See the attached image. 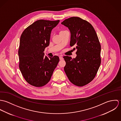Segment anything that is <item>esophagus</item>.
<instances>
[{
	"label": "esophagus",
	"mask_w": 121,
	"mask_h": 121,
	"mask_svg": "<svg viewBox=\"0 0 121 121\" xmlns=\"http://www.w3.org/2000/svg\"><path fill=\"white\" fill-rule=\"evenodd\" d=\"M59 58H60V60H62L63 59V57H62V56H60V57H59Z\"/></svg>",
	"instance_id": "1"
}]
</instances>
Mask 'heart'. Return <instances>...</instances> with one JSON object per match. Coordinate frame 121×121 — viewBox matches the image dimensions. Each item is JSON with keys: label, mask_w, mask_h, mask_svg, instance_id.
<instances>
[{"label": "heart", "mask_w": 121, "mask_h": 121, "mask_svg": "<svg viewBox=\"0 0 121 121\" xmlns=\"http://www.w3.org/2000/svg\"><path fill=\"white\" fill-rule=\"evenodd\" d=\"M65 31H66V30H61V31H60V33H59V34H60H60H62L63 33H64V32H65Z\"/></svg>", "instance_id": "heart-1"}]
</instances>
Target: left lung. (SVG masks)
I'll use <instances>...</instances> for the list:
<instances>
[{
    "instance_id": "left-lung-1",
    "label": "left lung",
    "mask_w": 121,
    "mask_h": 121,
    "mask_svg": "<svg viewBox=\"0 0 121 121\" xmlns=\"http://www.w3.org/2000/svg\"><path fill=\"white\" fill-rule=\"evenodd\" d=\"M61 24L71 33L70 46L77 49L75 58L65 56L64 71L73 84L82 86L95 77L101 63V46L94 27L86 20L77 17H70Z\"/></svg>"
}]
</instances>
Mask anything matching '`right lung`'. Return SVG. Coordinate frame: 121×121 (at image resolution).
I'll return each mask as SVG.
<instances>
[{
    "mask_svg": "<svg viewBox=\"0 0 121 121\" xmlns=\"http://www.w3.org/2000/svg\"><path fill=\"white\" fill-rule=\"evenodd\" d=\"M59 21L37 20L21 35L18 51L19 68L25 80L33 86L46 85L59 62L58 56L48 58L43 52L49 45L52 29Z\"/></svg>",
    "mask_w": 121,
    "mask_h": 121,
    "instance_id": "1",
    "label": "right lung"
}]
</instances>
